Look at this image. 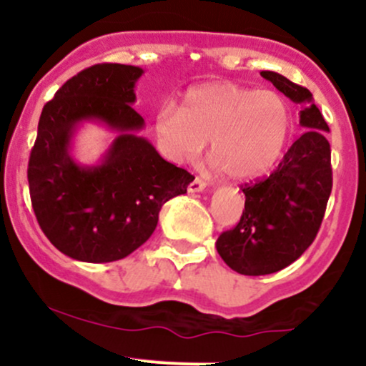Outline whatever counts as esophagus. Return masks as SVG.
<instances>
[{"label": "esophagus", "mask_w": 366, "mask_h": 366, "mask_svg": "<svg viewBox=\"0 0 366 366\" xmlns=\"http://www.w3.org/2000/svg\"><path fill=\"white\" fill-rule=\"evenodd\" d=\"M204 187H207V182H204V180H201V179L196 177V179L192 180V182L187 186V191H189V192H199V191H203Z\"/></svg>", "instance_id": "esophagus-1"}]
</instances>
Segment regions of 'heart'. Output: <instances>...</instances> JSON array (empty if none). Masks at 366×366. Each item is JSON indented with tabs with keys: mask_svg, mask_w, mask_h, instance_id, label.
<instances>
[{
	"mask_svg": "<svg viewBox=\"0 0 366 366\" xmlns=\"http://www.w3.org/2000/svg\"><path fill=\"white\" fill-rule=\"evenodd\" d=\"M154 132L167 153L196 158L209 142L208 159L232 179L268 170L280 158L292 132L291 108L279 92L234 82L191 87L180 107H163Z\"/></svg>",
	"mask_w": 366,
	"mask_h": 366,
	"instance_id": "heart-1",
	"label": "heart"
}]
</instances>
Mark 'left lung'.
I'll list each match as a JSON object with an SVG mask.
<instances>
[{"mask_svg":"<svg viewBox=\"0 0 366 366\" xmlns=\"http://www.w3.org/2000/svg\"><path fill=\"white\" fill-rule=\"evenodd\" d=\"M262 77L301 104L306 132L267 177L241 186L246 196L241 220L220 234L217 251L242 275L274 274L296 262L317 237L332 191L329 125L312 92L270 70Z\"/></svg>","mask_w":366,"mask_h":366,"instance_id":"left-lung-1","label":"left lung"}]
</instances>
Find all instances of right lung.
<instances>
[{"label":"right lung","instance_id":"right-lung-1","mask_svg":"<svg viewBox=\"0 0 366 366\" xmlns=\"http://www.w3.org/2000/svg\"><path fill=\"white\" fill-rule=\"evenodd\" d=\"M142 69L98 63L74 75L44 104L29 158V192L41 230L63 254L108 263L144 244L167 201L194 180L137 136L144 119L132 108ZM103 121L119 136L104 162L82 167L69 157L74 127Z\"/></svg>","mask_w":366,"mask_h":366}]
</instances>
